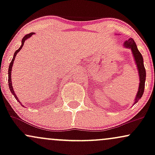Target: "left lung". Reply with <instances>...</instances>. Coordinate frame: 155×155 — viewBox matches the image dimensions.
Segmentation results:
<instances>
[{
	"instance_id": "1",
	"label": "left lung",
	"mask_w": 155,
	"mask_h": 155,
	"mask_svg": "<svg viewBox=\"0 0 155 155\" xmlns=\"http://www.w3.org/2000/svg\"><path fill=\"white\" fill-rule=\"evenodd\" d=\"M124 47L126 48L130 49L132 51L133 57H134L135 61L137 65V68H138V74H139V87H138V93L136 95V97L135 99V102L133 105L136 104L139 99L141 98L142 95H143V92H144V87H145V81H146V70L144 65H143V59L142 57L141 54L139 51H138V48L136 43H135L134 40L133 38H129L128 40L126 41L124 43Z\"/></svg>"
}]
</instances>
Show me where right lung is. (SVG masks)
<instances>
[{
	"instance_id": "obj_1",
	"label": "right lung",
	"mask_w": 155,
	"mask_h": 155,
	"mask_svg": "<svg viewBox=\"0 0 155 155\" xmlns=\"http://www.w3.org/2000/svg\"><path fill=\"white\" fill-rule=\"evenodd\" d=\"M34 34V33H29V34H27V35H25L24 36V38H23L22 39V45H21V47L19 48L18 49H17V51H15V54H14V57H13V58H12V62H11L10 63V65H9V67H8V87H9V89H10V91L12 92V93L14 95V96H15V97L16 98V100H17V101H18V102L19 103V104H21V102L20 101H19V100L18 99V97H17V95H16V94H15V91H14V89H13V87H12V78H11V75H12V65H13V63H14V61H15V57H16V55H17V53L19 52V50H20L21 49H22V47H23V45H24V43H25V40H27V39L28 38H29L32 35H33ZM21 106H22V104H21ZM23 107H24V106H22Z\"/></svg>"
}]
</instances>
